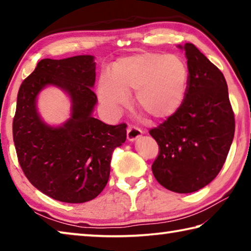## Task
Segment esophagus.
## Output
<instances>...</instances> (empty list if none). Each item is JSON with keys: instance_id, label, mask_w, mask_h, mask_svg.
<instances>
[{"instance_id": "1", "label": "esophagus", "mask_w": 251, "mask_h": 251, "mask_svg": "<svg viewBox=\"0 0 251 251\" xmlns=\"http://www.w3.org/2000/svg\"><path fill=\"white\" fill-rule=\"evenodd\" d=\"M142 134H143L142 129H139L138 127L136 126L129 125L128 128H127V139H128V141H135L136 138L141 137Z\"/></svg>"}]
</instances>
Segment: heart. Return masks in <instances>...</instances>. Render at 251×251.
<instances>
[{
    "instance_id": "1",
    "label": "heart",
    "mask_w": 251,
    "mask_h": 251,
    "mask_svg": "<svg viewBox=\"0 0 251 251\" xmlns=\"http://www.w3.org/2000/svg\"><path fill=\"white\" fill-rule=\"evenodd\" d=\"M188 71L176 55L143 53L121 59L103 73L99 95L113 114L128 103L127 91H136V103L154 118L175 113L185 99Z\"/></svg>"
}]
</instances>
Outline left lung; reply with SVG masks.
Returning <instances> with one entry per match:
<instances>
[{"label":"left lung","instance_id":"obj_1","mask_svg":"<svg viewBox=\"0 0 251 251\" xmlns=\"http://www.w3.org/2000/svg\"><path fill=\"white\" fill-rule=\"evenodd\" d=\"M185 99L166 121L150 129L159 152L151 165L157 181L188 194L222 171L235 134V114L224 74L192 43H186Z\"/></svg>","mask_w":251,"mask_h":251}]
</instances>
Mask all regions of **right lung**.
Returning a JSON list of instances; mask_svg holds the SVG:
<instances>
[{"mask_svg": "<svg viewBox=\"0 0 251 251\" xmlns=\"http://www.w3.org/2000/svg\"><path fill=\"white\" fill-rule=\"evenodd\" d=\"M91 55L44 58L21 84L13 118L16 155L24 175L45 195L59 201H92L105 188L113 151L126 141L125 123L107 125L92 116L97 96ZM56 84L72 99V117L53 129L40 121L35 100L46 84Z\"/></svg>", "mask_w": 251, "mask_h": 251, "instance_id": "right-lung-1", "label": "right lung"}]
</instances>
